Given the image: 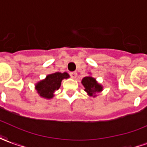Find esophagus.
<instances>
[{"instance_id":"34e87169","label":"esophagus","mask_w":147,"mask_h":147,"mask_svg":"<svg viewBox=\"0 0 147 147\" xmlns=\"http://www.w3.org/2000/svg\"><path fill=\"white\" fill-rule=\"evenodd\" d=\"M70 76L72 78H76L77 76V72L76 71H72V72H70Z\"/></svg>"}]
</instances>
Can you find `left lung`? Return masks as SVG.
<instances>
[{"mask_svg":"<svg viewBox=\"0 0 147 147\" xmlns=\"http://www.w3.org/2000/svg\"><path fill=\"white\" fill-rule=\"evenodd\" d=\"M82 84L85 88V92H87L91 96H96V93L102 90V87L100 86L94 78L91 76H86L82 80Z\"/></svg>","mask_w":147,"mask_h":147,"instance_id":"left-lung-1","label":"left lung"}]
</instances>
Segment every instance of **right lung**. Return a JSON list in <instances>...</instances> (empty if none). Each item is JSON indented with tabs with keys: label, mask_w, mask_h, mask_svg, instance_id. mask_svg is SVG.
<instances>
[{
	"label": "right lung",
	"mask_w": 147,
	"mask_h": 147,
	"mask_svg": "<svg viewBox=\"0 0 147 147\" xmlns=\"http://www.w3.org/2000/svg\"><path fill=\"white\" fill-rule=\"evenodd\" d=\"M68 77L69 75L67 72H55L48 75L45 80L38 82L36 84V90L42 97L47 99L52 98L55 91L59 88L62 80Z\"/></svg>",
	"instance_id": "right-lung-1"
}]
</instances>
